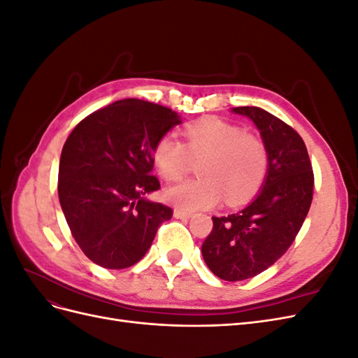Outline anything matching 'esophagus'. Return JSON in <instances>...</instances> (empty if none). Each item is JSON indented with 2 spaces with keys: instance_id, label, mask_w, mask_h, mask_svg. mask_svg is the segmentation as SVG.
Listing matches in <instances>:
<instances>
[{
  "instance_id": "34e87169",
  "label": "esophagus",
  "mask_w": 358,
  "mask_h": 358,
  "mask_svg": "<svg viewBox=\"0 0 358 358\" xmlns=\"http://www.w3.org/2000/svg\"><path fill=\"white\" fill-rule=\"evenodd\" d=\"M173 215H175V218H178V220H188V218H191L192 213L187 212V210H182V209H175Z\"/></svg>"
}]
</instances>
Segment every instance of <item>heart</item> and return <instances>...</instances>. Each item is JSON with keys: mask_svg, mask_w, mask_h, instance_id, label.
<instances>
[{"mask_svg": "<svg viewBox=\"0 0 358 358\" xmlns=\"http://www.w3.org/2000/svg\"><path fill=\"white\" fill-rule=\"evenodd\" d=\"M183 143L162 136L154 146V164L162 179L175 182L200 161L201 176L166 191V200L183 210L209 209L224 197L230 206L251 200L268 171V152L262 138L218 117H206L182 129Z\"/></svg>", "mask_w": 358, "mask_h": 358, "instance_id": "obj_1", "label": "heart"}]
</instances>
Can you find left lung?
I'll use <instances>...</instances> for the list:
<instances>
[{
    "label": "left lung",
    "instance_id": "left-lung-1",
    "mask_svg": "<svg viewBox=\"0 0 358 358\" xmlns=\"http://www.w3.org/2000/svg\"><path fill=\"white\" fill-rule=\"evenodd\" d=\"M257 125L268 152V171L257 199L229 216H212L213 229L201 245L212 273L243 280L282 257L300 231L313 196V170L300 134L259 107H234Z\"/></svg>",
    "mask_w": 358,
    "mask_h": 358
}]
</instances>
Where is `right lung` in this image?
<instances>
[{
	"instance_id": "1",
	"label": "right lung",
	"mask_w": 358,
	"mask_h": 358,
	"mask_svg": "<svg viewBox=\"0 0 358 358\" xmlns=\"http://www.w3.org/2000/svg\"><path fill=\"white\" fill-rule=\"evenodd\" d=\"M182 121L169 107L137 99L88 115L64 143L58 196L76 243L92 263L125 268L145 257L173 216L145 199L159 189L154 146Z\"/></svg>"
}]
</instances>
